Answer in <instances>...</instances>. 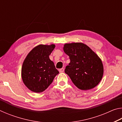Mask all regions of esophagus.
Instances as JSON below:
<instances>
[{
	"label": "esophagus",
	"instance_id": "obj_1",
	"mask_svg": "<svg viewBox=\"0 0 122 122\" xmlns=\"http://www.w3.org/2000/svg\"><path fill=\"white\" fill-rule=\"evenodd\" d=\"M64 71V69L63 68H61L59 69V72L60 73H63Z\"/></svg>",
	"mask_w": 122,
	"mask_h": 122
}]
</instances>
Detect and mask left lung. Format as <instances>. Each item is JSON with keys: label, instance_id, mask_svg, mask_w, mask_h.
I'll return each instance as SVG.
<instances>
[{"label": "left lung", "instance_id": "1", "mask_svg": "<svg viewBox=\"0 0 122 122\" xmlns=\"http://www.w3.org/2000/svg\"><path fill=\"white\" fill-rule=\"evenodd\" d=\"M63 49L71 60L65 72L75 86L87 90L97 86L104 72L102 61L97 54L82 42L65 44Z\"/></svg>", "mask_w": 122, "mask_h": 122}]
</instances>
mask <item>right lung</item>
<instances>
[{"mask_svg":"<svg viewBox=\"0 0 122 122\" xmlns=\"http://www.w3.org/2000/svg\"><path fill=\"white\" fill-rule=\"evenodd\" d=\"M54 44H40L33 48L27 55L21 68L24 83L33 92H44L59 73L49 55L55 48Z\"/></svg>","mask_w":122,"mask_h":122,"instance_id":"obj_1","label":"right lung"}]
</instances>
